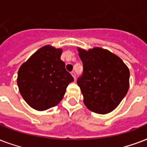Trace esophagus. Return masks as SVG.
<instances>
[{
  "mask_svg": "<svg viewBox=\"0 0 147 147\" xmlns=\"http://www.w3.org/2000/svg\"><path fill=\"white\" fill-rule=\"evenodd\" d=\"M71 75H72L73 77H74V79H76V73H75L74 71H72V72H71Z\"/></svg>",
  "mask_w": 147,
  "mask_h": 147,
  "instance_id": "esophagus-1",
  "label": "esophagus"
}]
</instances>
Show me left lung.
I'll use <instances>...</instances> for the list:
<instances>
[{
	"mask_svg": "<svg viewBox=\"0 0 147 147\" xmlns=\"http://www.w3.org/2000/svg\"><path fill=\"white\" fill-rule=\"evenodd\" d=\"M84 71L77 84L86 107L99 114H106L117 107L129 86V70L118 56L110 51L94 47L88 51L78 47Z\"/></svg>",
	"mask_w": 147,
	"mask_h": 147,
	"instance_id": "obj_1",
	"label": "left lung"
}]
</instances>
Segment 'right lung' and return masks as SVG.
Returning a JSON list of instances; mask_svg holds the SVG:
<instances>
[{"label":"right lung","mask_w":147,"mask_h":147,"mask_svg":"<svg viewBox=\"0 0 147 147\" xmlns=\"http://www.w3.org/2000/svg\"><path fill=\"white\" fill-rule=\"evenodd\" d=\"M62 51L44 46L19 68V91L30 107L43 111L55 107L63 99L68 84L74 81L61 60Z\"/></svg>","instance_id":"add662e5"}]
</instances>
